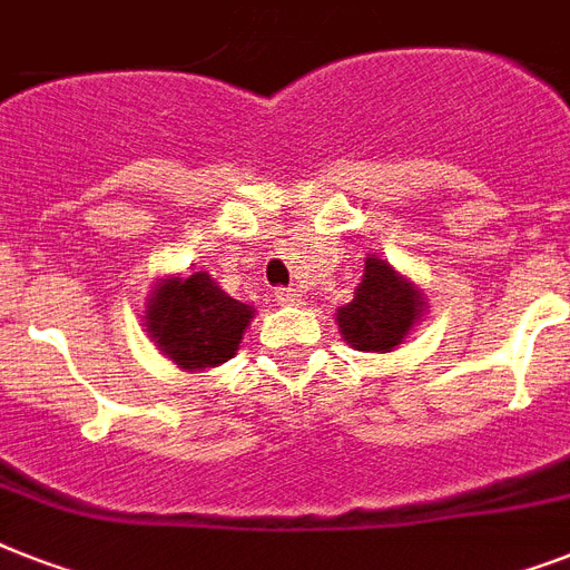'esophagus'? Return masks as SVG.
Listing matches in <instances>:
<instances>
[{
	"mask_svg": "<svg viewBox=\"0 0 570 570\" xmlns=\"http://www.w3.org/2000/svg\"><path fill=\"white\" fill-rule=\"evenodd\" d=\"M275 298L277 304H284V307H298V304H302V295L295 293V289H277Z\"/></svg>",
	"mask_w": 570,
	"mask_h": 570,
	"instance_id": "34e87169",
	"label": "esophagus"
}]
</instances>
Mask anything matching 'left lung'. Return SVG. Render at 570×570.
Segmentation results:
<instances>
[{
  "mask_svg": "<svg viewBox=\"0 0 570 570\" xmlns=\"http://www.w3.org/2000/svg\"><path fill=\"white\" fill-rule=\"evenodd\" d=\"M425 311L423 293L387 259L370 254L355 298L337 311L340 334L357 352H393Z\"/></svg>",
  "mask_w": 570,
  "mask_h": 570,
  "instance_id": "1",
  "label": "left lung"
}]
</instances>
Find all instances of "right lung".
I'll use <instances>...</instances> for the list:
<instances>
[{
    "mask_svg": "<svg viewBox=\"0 0 570 570\" xmlns=\"http://www.w3.org/2000/svg\"><path fill=\"white\" fill-rule=\"evenodd\" d=\"M250 320L254 307L230 298L206 272L163 277L145 311L150 340L186 373L230 361Z\"/></svg>",
    "mask_w": 570,
    "mask_h": 570,
    "instance_id": "add662e5",
    "label": "right lung"
}]
</instances>
